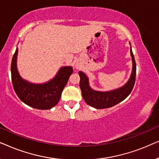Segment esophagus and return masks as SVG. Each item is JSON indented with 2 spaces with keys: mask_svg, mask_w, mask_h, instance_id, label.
Returning <instances> with one entry per match:
<instances>
[{
  "mask_svg": "<svg viewBox=\"0 0 159 159\" xmlns=\"http://www.w3.org/2000/svg\"><path fill=\"white\" fill-rule=\"evenodd\" d=\"M76 69H80V66H79V65L76 64Z\"/></svg>",
  "mask_w": 159,
  "mask_h": 159,
  "instance_id": "obj_1",
  "label": "esophagus"
}]
</instances>
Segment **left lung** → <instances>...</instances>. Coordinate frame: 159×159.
<instances>
[{
	"instance_id": "obj_1",
	"label": "left lung",
	"mask_w": 159,
	"mask_h": 159,
	"mask_svg": "<svg viewBox=\"0 0 159 159\" xmlns=\"http://www.w3.org/2000/svg\"><path fill=\"white\" fill-rule=\"evenodd\" d=\"M130 45V56L132 57V68L130 77L127 82L121 87L108 91L95 90L91 88L89 78L83 71H80V87L82 91V97L88 105L96 108H108L112 107L124 101L132 92L136 77V64L134 55L132 53L131 44Z\"/></svg>"
}]
</instances>
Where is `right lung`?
Listing matches in <instances>:
<instances>
[{
  "mask_svg": "<svg viewBox=\"0 0 159 159\" xmlns=\"http://www.w3.org/2000/svg\"><path fill=\"white\" fill-rule=\"evenodd\" d=\"M18 48L11 61V80L15 93L23 103L36 109L48 110L59 101L63 89L73 72L71 66H64L48 82L33 83L21 77L17 69Z\"/></svg>",
  "mask_w": 159,
  "mask_h": 159,
  "instance_id": "1",
  "label": "right lung"
}]
</instances>
